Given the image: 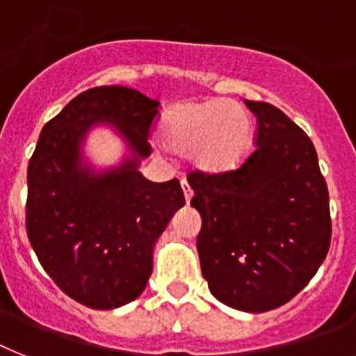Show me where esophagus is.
Returning <instances> with one entry per match:
<instances>
[{
  "label": "esophagus",
  "instance_id": "esophagus-1",
  "mask_svg": "<svg viewBox=\"0 0 356 356\" xmlns=\"http://www.w3.org/2000/svg\"><path fill=\"white\" fill-rule=\"evenodd\" d=\"M181 188H183V192H184V199H186V203H190L193 197V192H192V188H190V184H188L186 179H183L181 181Z\"/></svg>",
  "mask_w": 356,
  "mask_h": 356
}]
</instances>
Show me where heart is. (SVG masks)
I'll use <instances>...</instances> for the list:
<instances>
[{"label": "heart", "instance_id": "1", "mask_svg": "<svg viewBox=\"0 0 356 356\" xmlns=\"http://www.w3.org/2000/svg\"><path fill=\"white\" fill-rule=\"evenodd\" d=\"M161 140L170 152L188 155L203 173L238 170L252 152L254 124L243 106L225 100H188L164 115Z\"/></svg>", "mask_w": 356, "mask_h": 356}]
</instances>
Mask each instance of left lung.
<instances>
[{
	"mask_svg": "<svg viewBox=\"0 0 356 356\" xmlns=\"http://www.w3.org/2000/svg\"><path fill=\"white\" fill-rule=\"evenodd\" d=\"M258 117L256 149L234 172H192L201 216L197 252L210 293L245 313L276 309L302 291L331 243L327 184L311 138L273 104Z\"/></svg>",
	"mask_w": 356,
	"mask_h": 356,
	"instance_id": "obj_1",
	"label": "left lung"
}]
</instances>
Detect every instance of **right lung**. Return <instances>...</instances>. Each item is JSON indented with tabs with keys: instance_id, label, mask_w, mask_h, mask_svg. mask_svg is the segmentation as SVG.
<instances>
[{
	"instance_id": "add662e5",
	"label": "right lung",
	"mask_w": 356,
	"mask_h": 356,
	"mask_svg": "<svg viewBox=\"0 0 356 356\" xmlns=\"http://www.w3.org/2000/svg\"><path fill=\"white\" fill-rule=\"evenodd\" d=\"M161 104L137 89L83 91L43 126L27 170V234L63 293L91 309L138 298L153 270V248L184 207L177 179L152 183L138 172ZM95 127L124 143L121 163L100 169L85 155Z\"/></svg>"
}]
</instances>
